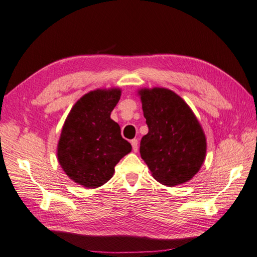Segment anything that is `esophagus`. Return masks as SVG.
<instances>
[{"mask_svg":"<svg viewBox=\"0 0 257 257\" xmlns=\"http://www.w3.org/2000/svg\"><path fill=\"white\" fill-rule=\"evenodd\" d=\"M131 144H132L133 151H134V152H138V150H139V146H138V144H139V141L136 140V139H134V140L131 141Z\"/></svg>","mask_w":257,"mask_h":257,"instance_id":"1","label":"esophagus"}]
</instances>
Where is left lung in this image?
Segmentation results:
<instances>
[{"instance_id":"left-lung-1","label":"left lung","mask_w":257,"mask_h":257,"mask_svg":"<svg viewBox=\"0 0 257 257\" xmlns=\"http://www.w3.org/2000/svg\"><path fill=\"white\" fill-rule=\"evenodd\" d=\"M140 95L148 126L140 153L153 177L169 187L190 180L200 169L207 150L195 114L168 89H144Z\"/></svg>"}]
</instances>
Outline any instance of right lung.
<instances>
[{
  "label": "right lung",
  "instance_id": "1",
  "mask_svg": "<svg viewBox=\"0 0 257 257\" xmlns=\"http://www.w3.org/2000/svg\"><path fill=\"white\" fill-rule=\"evenodd\" d=\"M121 90H94L73 105L57 148L64 172L79 185L96 188L109 181L119 159L132 151L110 117Z\"/></svg>",
  "mask_w": 257,
  "mask_h": 257
}]
</instances>
